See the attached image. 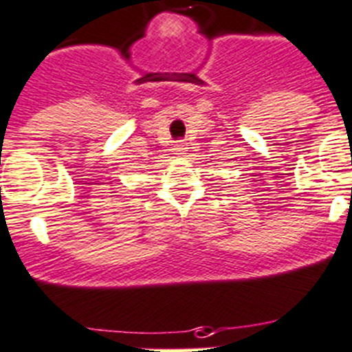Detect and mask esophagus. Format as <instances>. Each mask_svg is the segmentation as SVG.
<instances>
[{
  "mask_svg": "<svg viewBox=\"0 0 352 352\" xmlns=\"http://www.w3.org/2000/svg\"><path fill=\"white\" fill-rule=\"evenodd\" d=\"M173 153L179 154V156H182V154H186V145H184V144H177L175 147H173Z\"/></svg>",
  "mask_w": 352,
  "mask_h": 352,
  "instance_id": "34e87169",
  "label": "esophagus"
}]
</instances>
